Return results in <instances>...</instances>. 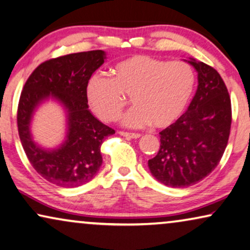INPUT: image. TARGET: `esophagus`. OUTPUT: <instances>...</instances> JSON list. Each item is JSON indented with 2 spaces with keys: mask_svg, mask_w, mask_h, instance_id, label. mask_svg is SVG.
Here are the masks:
<instances>
[{
  "mask_svg": "<svg viewBox=\"0 0 250 250\" xmlns=\"http://www.w3.org/2000/svg\"><path fill=\"white\" fill-rule=\"evenodd\" d=\"M121 136L125 137V138H133V139H137V138H140V133H133V132H125V131H120L119 132Z\"/></svg>",
  "mask_w": 250,
  "mask_h": 250,
  "instance_id": "obj_1",
  "label": "esophagus"
}]
</instances>
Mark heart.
<instances>
[{
    "label": "heart",
    "instance_id": "obj_1",
    "mask_svg": "<svg viewBox=\"0 0 250 250\" xmlns=\"http://www.w3.org/2000/svg\"><path fill=\"white\" fill-rule=\"evenodd\" d=\"M112 78L93 76L87 83L91 110L103 121H114L128 103L135 106L122 124L140 128L173 125L187 108L196 86V75L184 61H165L148 55H133L111 69Z\"/></svg>",
    "mask_w": 250,
    "mask_h": 250
}]
</instances>
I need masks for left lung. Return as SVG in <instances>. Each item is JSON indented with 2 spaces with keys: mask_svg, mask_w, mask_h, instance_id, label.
Instances as JSON below:
<instances>
[{
  "mask_svg": "<svg viewBox=\"0 0 250 250\" xmlns=\"http://www.w3.org/2000/svg\"><path fill=\"white\" fill-rule=\"evenodd\" d=\"M198 86L187 111L160 132L161 146L148 161L153 177L167 187L184 188L207 177L221 161L229 140L231 100L219 72L195 59Z\"/></svg>",
  "mask_w": 250,
  "mask_h": 250,
  "instance_id": "8db88e82",
  "label": "left lung"
}]
</instances>
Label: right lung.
<instances>
[{
	"label": "right lung",
	"mask_w": 250,
	"mask_h": 250,
	"mask_svg": "<svg viewBox=\"0 0 250 250\" xmlns=\"http://www.w3.org/2000/svg\"><path fill=\"white\" fill-rule=\"evenodd\" d=\"M105 59V52L97 50L48 60L34 70L21 91L17 115L21 144L33 167L51 184L79 187L89 182L103 163L101 146L115 131L91 114L86 88ZM48 99L61 104L67 115L66 138L53 150L35 143L30 131L34 111Z\"/></svg>",
	"instance_id": "1"
}]
</instances>
